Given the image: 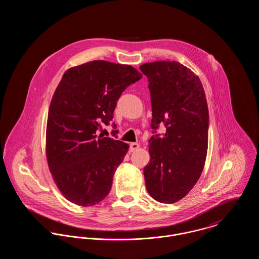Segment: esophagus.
<instances>
[{"label": "esophagus", "instance_id": "1", "mask_svg": "<svg viewBox=\"0 0 259 259\" xmlns=\"http://www.w3.org/2000/svg\"><path fill=\"white\" fill-rule=\"evenodd\" d=\"M140 148V145L139 144H137V143H132L131 145H130V151H135V150H137V149H139Z\"/></svg>", "mask_w": 259, "mask_h": 259}]
</instances>
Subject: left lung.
I'll return each instance as SVG.
<instances>
[{
  "instance_id": "8db88e82",
  "label": "left lung",
  "mask_w": 259,
  "mask_h": 259,
  "mask_svg": "<svg viewBox=\"0 0 259 259\" xmlns=\"http://www.w3.org/2000/svg\"><path fill=\"white\" fill-rule=\"evenodd\" d=\"M147 75L151 101L148 141L150 161L144 168L150 196L175 203L192 189L204 166L208 143V108L200 79L179 62L159 61L140 67ZM164 124L167 132H155Z\"/></svg>"
}]
</instances>
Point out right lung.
Returning a JSON list of instances; mask_svg holds the SVG:
<instances>
[{
	"label": "right lung",
	"mask_w": 259,
	"mask_h": 259,
	"mask_svg": "<svg viewBox=\"0 0 259 259\" xmlns=\"http://www.w3.org/2000/svg\"><path fill=\"white\" fill-rule=\"evenodd\" d=\"M142 77L132 66L93 61L69 69L57 87L48 114L47 159L60 191L74 204L92 206L109 194L130 146L96 133L110 124L121 93Z\"/></svg>",
	"instance_id": "1"
}]
</instances>
